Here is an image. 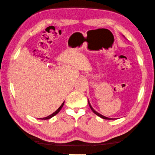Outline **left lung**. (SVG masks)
<instances>
[{"mask_svg":"<svg viewBox=\"0 0 155 155\" xmlns=\"http://www.w3.org/2000/svg\"><path fill=\"white\" fill-rule=\"evenodd\" d=\"M88 104H89V106H90V108H91V110H92V111L93 113H94L95 115H97V116H99V117H100L101 118H102V119H104V120H113V118H109V117H105V116H104V115H101V114H100L99 113H97V111H95L94 109L93 108V107L92 106H91V104H90V102H89V101L88 100Z\"/></svg>","mask_w":155,"mask_h":155,"instance_id":"1","label":"left lung"}]
</instances>
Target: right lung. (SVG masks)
Here are the masks:
<instances>
[{"label":"right lung","mask_w":155,"mask_h":155,"mask_svg":"<svg viewBox=\"0 0 155 155\" xmlns=\"http://www.w3.org/2000/svg\"><path fill=\"white\" fill-rule=\"evenodd\" d=\"M64 102H63V103L62 104V105H61V106H60V107L57 109V110H55L54 113H52V114H51V115H49V116H47V117H46L40 118V120H49V119H50V118L53 117L55 116V115H57V114L60 112V110H61V109H62V106H64Z\"/></svg>","instance_id":"add662e5"}]
</instances>
